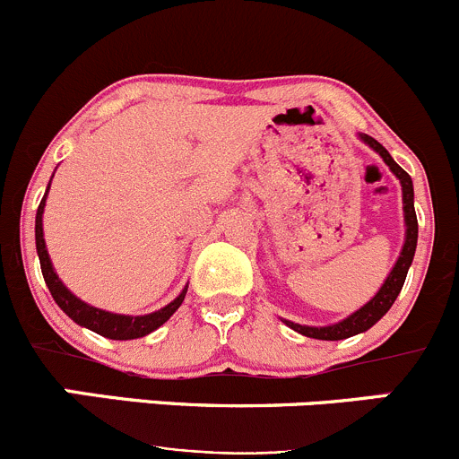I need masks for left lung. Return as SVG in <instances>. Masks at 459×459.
Instances as JSON below:
<instances>
[{"mask_svg":"<svg viewBox=\"0 0 459 459\" xmlns=\"http://www.w3.org/2000/svg\"><path fill=\"white\" fill-rule=\"evenodd\" d=\"M358 136H360L362 143H367L371 150H376V152L380 154L382 160L389 165V169L395 174V178L400 181V186H403V210H404V228H406L403 252H400L398 261H395L394 269L389 272V276L385 278V282H382L380 290L376 291V296H373L367 305H362L360 309L353 311L351 316H347V318L340 320V323L325 325V327H309V325H299V323H291V320L282 318V323H285L287 327L294 329V332H299L302 335H307V338L344 340V338H351V335L371 329L373 325H376L377 320H380L382 316L391 309V305H394L395 299H398V294L403 291L406 272H409L411 263H413L415 247H418V219H415V207H413V181H411L409 174H406L404 169L395 163L394 157H391V154L386 152V150L382 148L376 139H373V136H369V134H358Z\"/></svg>","mask_w":459,"mask_h":459,"instance_id":"left-lung-1","label":"left lung"}]
</instances>
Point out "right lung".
<instances>
[{
  "label": "right lung",
  "instance_id": "right-lung-1",
  "mask_svg": "<svg viewBox=\"0 0 459 459\" xmlns=\"http://www.w3.org/2000/svg\"><path fill=\"white\" fill-rule=\"evenodd\" d=\"M48 190H50V183H48ZM48 190H46L44 198H41L39 210H37V216H35V243H37V256H39L44 281L46 285H48L55 302L61 307V311H64L68 318H73L77 325H82V327H86L90 332L110 340L143 338V335L152 333L154 329H159L163 323H168L169 316L181 307L183 299H186L187 287H183L181 294L169 302V305H165L163 309L152 311V314H145V316H126V314H112V311L88 305V302L77 299V296H74L73 291L61 282V278L56 276L53 267V261H50L48 249H46V240H44V207H46Z\"/></svg>",
  "mask_w": 459,
  "mask_h": 459
}]
</instances>
